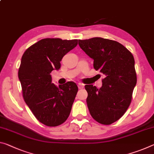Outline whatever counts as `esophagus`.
<instances>
[{"label": "esophagus", "instance_id": "1", "mask_svg": "<svg viewBox=\"0 0 154 154\" xmlns=\"http://www.w3.org/2000/svg\"><path fill=\"white\" fill-rule=\"evenodd\" d=\"M83 88H84V85H83L82 84H78V88L79 89H82Z\"/></svg>", "mask_w": 154, "mask_h": 154}]
</instances>
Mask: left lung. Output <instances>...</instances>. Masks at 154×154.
<instances>
[{"label": "left lung", "mask_w": 154, "mask_h": 154, "mask_svg": "<svg viewBox=\"0 0 154 154\" xmlns=\"http://www.w3.org/2000/svg\"><path fill=\"white\" fill-rule=\"evenodd\" d=\"M80 48L94 60L96 70L105 75L102 87L86 85L88 108L92 118L110 125L125 113L137 82L131 53L116 41L102 38L79 40Z\"/></svg>", "instance_id": "1"}]
</instances>
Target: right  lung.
Returning <instances> with one entry per match:
<instances>
[{
    "label": "right lung",
    "mask_w": 154,
    "mask_h": 154,
    "mask_svg": "<svg viewBox=\"0 0 154 154\" xmlns=\"http://www.w3.org/2000/svg\"><path fill=\"white\" fill-rule=\"evenodd\" d=\"M77 40L45 38L24 51L18 70L23 98L33 115L44 125L55 127L66 121L78 91L68 82L55 86L51 72L59 70L62 57L77 45Z\"/></svg>",
    "instance_id": "add662e5"
}]
</instances>
